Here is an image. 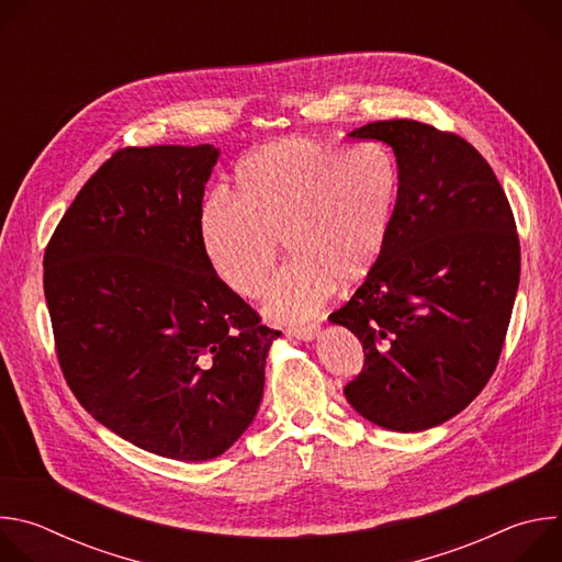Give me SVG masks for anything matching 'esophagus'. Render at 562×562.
<instances>
[{"instance_id": "34e87169", "label": "esophagus", "mask_w": 562, "mask_h": 562, "mask_svg": "<svg viewBox=\"0 0 562 562\" xmlns=\"http://www.w3.org/2000/svg\"><path fill=\"white\" fill-rule=\"evenodd\" d=\"M291 336H295L297 340H313L317 338L319 334V325H306V327H295V329H289Z\"/></svg>"}]
</instances>
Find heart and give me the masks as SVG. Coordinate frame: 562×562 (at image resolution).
Masks as SVG:
<instances>
[{
  "mask_svg": "<svg viewBox=\"0 0 562 562\" xmlns=\"http://www.w3.org/2000/svg\"><path fill=\"white\" fill-rule=\"evenodd\" d=\"M397 200L393 159L375 146L291 137L235 169V198L213 193L200 211V237L215 276L247 300L265 295L280 239L291 262L269 291L276 323H300L378 265Z\"/></svg>",
  "mask_w": 562,
  "mask_h": 562,
  "instance_id": "heart-1",
  "label": "heart"
}]
</instances>
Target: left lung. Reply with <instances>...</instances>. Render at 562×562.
<instances>
[{"mask_svg":"<svg viewBox=\"0 0 562 562\" xmlns=\"http://www.w3.org/2000/svg\"><path fill=\"white\" fill-rule=\"evenodd\" d=\"M389 144L397 200L384 251L331 313L362 342L345 395L367 420L425 431L460 414L494 375L520 280V239L487 159L418 120L351 133Z\"/></svg>","mask_w":562,"mask_h":562,"instance_id":"obj_1","label":"left lung"}]
</instances>
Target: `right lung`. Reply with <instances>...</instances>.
<instances>
[{
  "label": "right lung",
  "mask_w": 562,
  "mask_h": 562,
  "mask_svg": "<svg viewBox=\"0 0 562 562\" xmlns=\"http://www.w3.org/2000/svg\"><path fill=\"white\" fill-rule=\"evenodd\" d=\"M217 148H120L44 251L55 353L77 403L135 447L224 453L254 423L280 331L211 269L200 211Z\"/></svg>",
  "instance_id": "1"
}]
</instances>
